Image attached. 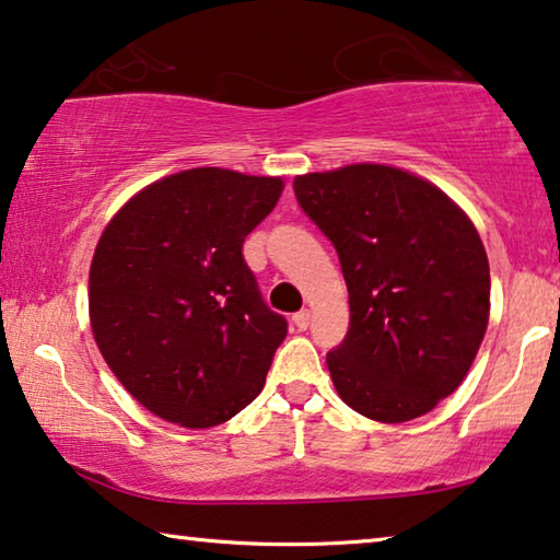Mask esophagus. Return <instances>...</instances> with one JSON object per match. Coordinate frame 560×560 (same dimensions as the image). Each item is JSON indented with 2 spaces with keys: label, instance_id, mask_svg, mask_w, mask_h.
I'll return each instance as SVG.
<instances>
[{
  "label": "esophagus",
  "instance_id": "obj_1",
  "mask_svg": "<svg viewBox=\"0 0 560 560\" xmlns=\"http://www.w3.org/2000/svg\"><path fill=\"white\" fill-rule=\"evenodd\" d=\"M291 322H294V327L299 331H304L308 327V322H312V312H308V308H302V312H296L294 316H291Z\"/></svg>",
  "mask_w": 560,
  "mask_h": 560
}]
</instances>
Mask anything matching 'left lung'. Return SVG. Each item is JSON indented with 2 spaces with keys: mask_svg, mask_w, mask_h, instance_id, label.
Segmentation results:
<instances>
[{
  "mask_svg": "<svg viewBox=\"0 0 560 560\" xmlns=\"http://www.w3.org/2000/svg\"><path fill=\"white\" fill-rule=\"evenodd\" d=\"M294 194L349 291V331L327 354L339 397L377 422L428 415L460 387L488 329L490 266L472 221L392 165L296 175Z\"/></svg>",
  "mask_w": 560,
  "mask_h": 560,
  "instance_id": "1",
  "label": "left lung"
}]
</instances>
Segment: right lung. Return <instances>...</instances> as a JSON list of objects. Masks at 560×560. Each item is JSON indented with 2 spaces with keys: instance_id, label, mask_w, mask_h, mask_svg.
I'll list each match as a JSON object with an SVG mask.
<instances>
[{
  "instance_id": "obj_1",
  "label": "right lung",
  "mask_w": 560,
  "mask_h": 560,
  "mask_svg": "<svg viewBox=\"0 0 560 560\" xmlns=\"http://www.w3.org/2000/svg\"><path fill=\"white\" fill-rule=\"evenodd\" d=\"M281 190L266 175L180 171L107 223L90 266V324L145 410L213 428L264 389L287 319L266 306L241 248Z\"/></svg>"
}]
</instances>
